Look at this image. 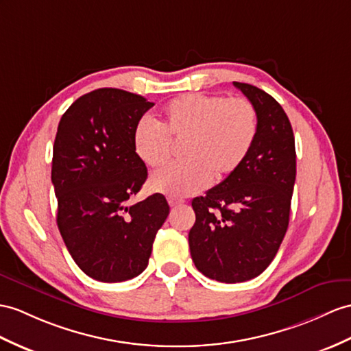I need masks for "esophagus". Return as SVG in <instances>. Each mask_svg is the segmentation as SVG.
I'll list each match as a JSON object with an SVG mask.
<instances>
[{"label":"esophagus","instance_id":"esophagus-1","mask_svg":"<svg viewBox=\"0 0 351 351\" xmlns=\"http://www.w3.org/2000/svg\"><path fill=\"white\" fill-rule=\"evenodd\" d=\"M168 204H169V207H177V205L183 204V201L178 199V198H173V196H169V198H168Z\"/></svg>","mask_w":351,"mask_h":351}]
</instances>
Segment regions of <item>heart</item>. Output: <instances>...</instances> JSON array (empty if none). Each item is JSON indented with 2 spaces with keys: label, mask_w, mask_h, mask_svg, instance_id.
<instances>
[{
  "label": "heart",
  "mask_w": 351,
  "mask_h": 351,
  "mask_svg": "<svg viewBox=\"0 0 351 351\" xmlns=\"http://www.w3.org/2000/svg\"><path fill=\"white\" fill-rule=\"evenodd\" d=\"M258 113L245 98L186 93L169 101L159 125L143 121L134 131V152L144 165L159 168L171 143L183 141V162L158 171L152 189L184 198L234 174L249 156L258 136Z\"/></svg>",
  "instance_id": "heart-1"
}]
</instances>
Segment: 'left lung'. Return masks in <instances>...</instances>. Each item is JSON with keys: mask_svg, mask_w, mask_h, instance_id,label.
<instances>
[{"mask_svg": "<svg viewBox=\"0 0 351 351\" xmlns=\"http://www.w3.org/2000/svg\"><path fill=\"white\" fill-rule=\"evenodd\" d=\"M256 108L258 136L234 174L192 201L189 247L195 267L221 283H241L268 268L289 226L296 178L292 125L265 90L234 82Z\"/></svg>", "mask_w": 351, "mask_h": 351, "instance_id": "8db88e82", "label": "left lung"}]
</instances>
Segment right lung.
Returning <instances> with one entry per match:
<instances>
[{
    "label": "right lung",
    "instance_id": "obj_1",
    "mask_svg": "<svg viewBox=\"0 0 351 351\" xmlns=\"http://www.w3.org/2000/svg\"><path fill=\"white\" fill-rule=\"evenodd\" d=\"M153 106L136 93L102 88L75 99L58 125L56 223L74 262L102 283L140 276L168 217L160 193L128 205L147 178L134 152V131Z\"/></svg>",
    "mask_w": 351,
    "mask_h": 351
}]
</instances>
